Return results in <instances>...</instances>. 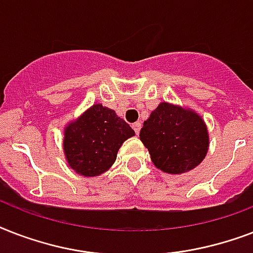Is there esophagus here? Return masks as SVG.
<instances>
[{
    "mask_svg": "<svg viewBox=\"0 0 253 253\" xmlns=\"http://www.w3.org/2000/svg\"><path fill=\"white\" fill-rule=\"evenodd\" d=\"M140 127H142V123H140V122L132 123V128H134V131L136 132V135L139 134V131H140Z\"/></svg>",
    "mask_w": 253,
    "mask_h": 253,
    "instance_id": "34e87169",
    "label": "esophagus"
}]
</instances>
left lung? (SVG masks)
<instances>
[{"mask_svg":"<svg viewBox=\"0 0 253 253\" xmlns=\"http://www.w3.org/2000/svg\"><path fill=\"white\" fill-rule=\"evenodd\" d=\"M158 169L170 174L189 172L204 162L209 131L204 118L192 109L159 103L139 134Z\"/></svg>","mask_w":253,"mask_h":253,"instance_id":"obj_1","label":"left lung"}]
</instances>
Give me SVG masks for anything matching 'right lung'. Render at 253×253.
I'll use <instances>...</instances> for the list:
<instances>
[{
	"label": "right lung",
	"instance_id": "right-lung-1",
	"mask_svg": "<svg viewBox=\"0 0 253 253\" xmlns=\"http://www.w3.org/2000/svg\"><path fill=\"white\" fill-rule=\"evenodd\" d=\"M134 135L113 109L94 103L64 127L67 164L81 176H99L110 169L123 142Z\"/></svg>",
	"mask_w": 253,
	"mask_h": 253
}]
</instances>
